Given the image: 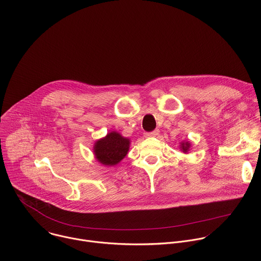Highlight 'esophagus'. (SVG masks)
I'll use <instances>...</instances> for the list:
<instances>
[{
	"label": "esophagus",
	"mask_w": 261,
	"mask_h": 261,
	"mask_svg": "<svg viewBox=\"0 0 261 261\" xmlns=\"http://www.w3.org/2000/svg\"><path fill=\"white\" fill-rule=\"evenodd\" d=\"M159 133H160L159 129H155V130H153V131H151V132H146V133H144V136H145V137H152V136L159 135Z\"/></svg>",
	"instance_id": "obj_1"
}]
</instances>
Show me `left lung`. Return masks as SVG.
Wrapping results in <instances>:
<instances>
[{
  "instance_id": "8db88e82",
  "label": "left lung",
  "mask_w": 261,
  "mask_h": 261,
  "mask_svg": "<svg viewBox=\"0 0 261 261\" xmlns=\"http://www.w3.org/2000/svg\"><path fill=\"white\" fill-rule=\"evenodd\" d=\"M190 147V143L189 142H183L181 143V149L184 151V152H187L188 149Z\"/></svg>"
}]
</instances>
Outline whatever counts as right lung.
<instances>
[{
    "label": "right lung",
    "instance_id": "1",
    "mask_svg": "<svg viewBox=\"0 0 261 261\" xmlns=\"http://www.w3.org/2000/svg\"><path fill=\"white\" fill-rule=\"evenodd\" d=\"M129 139L113 131L105 138L95 142L96 160L106 166H115L122 161L129 150Z\"/></svg>",
    "mask_w": 261,
    "mask_h": 261
}]
</instances>
